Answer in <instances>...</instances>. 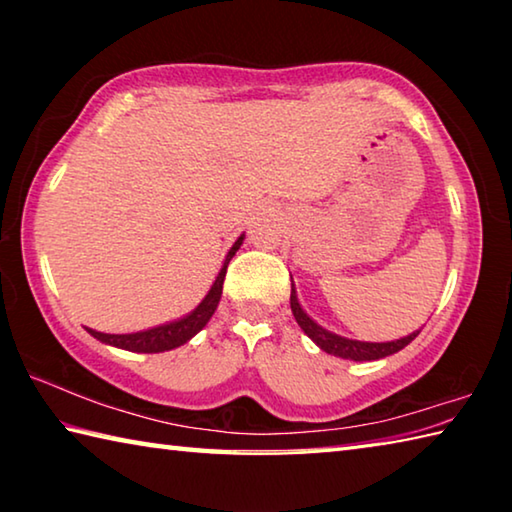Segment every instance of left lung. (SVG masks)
I'll use <instances>...</instances> for the list:
<instances>
[{
	"mask_svg": "<svg viewBox=\"0 0 512 512\" xmlns=\"http://www.w3.org/2000/svg\"><path fill=\"white\" fill-rule=\"evenodd\" d=\"M291 311H293V316H296V323L300 325L302 332H305L320 350L327 354H334V357L348 359V361H375V359L391 357V354L406 348V345H409L415 336L420 334V329H418V332L406 334V336H402V339L384 341V343L361 341V339H352V336L336 334V332H332V329H327L320 323H316V320L307 314V309L302 307V302L298 298L296 284H293V280H291Z\"/></svg>",
	"mask_w": 512,
	"mask_h": 512,
	"instance_id": "obj_1",
	"label": "left lung"
}]
</instances>
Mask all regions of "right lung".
<instances>
[{
  "label": "right lung",
  "mask_w": 512,
  "mask_h": 512,
  "mask_svg": "<svg viewBox=\"0 0 512 512\" xmlns=\"http://www.w3.org/2000/svg\"><path fill=\"white\" fill-rule=\"evenodd\" d=\"M244 239H246V235H241L235 244L230 246L228 253H225L219 273H216L214 282L210 284V289H207L203 300L198 302L194 309H189L187 314L171 318V320H164V323L133 329V332H124V334H108V332H99V329H90V327H88V332L97 341L106 343V345H115V348L128 350V352L155 354V352H167L173 348H180V345H185L189 339H192V336H196L207 323H210L212 314L216 311V307H219L225 271H228L230 259L235 257L241 244H244Z\"/></svg>",
  "instance_id": "1"
}]
</instances>
